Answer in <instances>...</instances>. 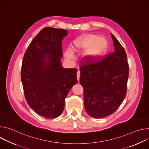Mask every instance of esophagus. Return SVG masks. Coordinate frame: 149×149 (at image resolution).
I'll return each instance as SVG.
<instances>
[{"mask_svg":"<svg viewBox=\"0 0 149 149\" xmlns=\"http://www.w3.org/2000/svg\"><path fill=\"white\" fill-rule=\"evenodd\" d=\"M77 79L79 81V77H80V71H78L77 73Z\"/></svg>","mask_w":149,"mask_h":149,"instance_id":"34e87169","label":"esophagus"}]
</instances>
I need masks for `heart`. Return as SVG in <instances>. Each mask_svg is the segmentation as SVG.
Masks as SVG:
<instances>
[{"label":"heart","mask_w":149,"mask_h":149,"mask_svg":"<svg viewBox=\"0 0 149 149\" xmlns=\"http://www.w3.org/2000/svg\"><path fill=\"white\" fill-rule=\"evenodd\" d=\"M87 50L86 55L91 59H99L106 54L109 49V42L102 36L93 34L82 35L74 41L72 51L78 52ZM70 49L65 51V56L67 59H73L74 54Z\"/></svg>","instance_id":"b5f03b06"}]
</instances>
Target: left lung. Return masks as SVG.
Instances as JSON below:
<instances>
[{"mask_svg": "<svg viewBox=\"0 0 149 149\" xmlns=\"http://www.w3.org/2000/svg\"><path fill=\"white\" fill-rule=\"evenodd\" d=\"M114 52L103 59L86 58L79 68L84 107L95 118L113 114L124 99L129 68L125 51L111 34Z\"/></svg>", "mask_w": 149, "mask_h": 149, "instance_id": "1", "label": "left lung"}]
</instances>
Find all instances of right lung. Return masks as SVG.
<instances>
[{"instance_id":"obj_1","label":"right lung","mask_w":149,"mask_h":149,"mask_svg":"<svg viewBox=\"0 0 149 149\" xmlns=\"http://www.w3.org/2000/svg\"><path fill=\"white\" fill-rule=\"evenodd\" d=\"M65 29L47 27L29 44L24 56L21 80L29 105L38 114L56 118L64 109L65 99L77 83L75 68H64L62 40L68 35Z\"/></svg>"}]
</instances>
